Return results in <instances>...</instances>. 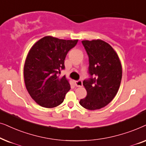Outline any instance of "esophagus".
<instances>
[{"mask_svg":"<svg viewBox=\"0 0 146 146\" xmlns=\"http://www.w3.org/2000/svg\"><path fill=\"white\" fill-rule=\"evenodd\" d=\"M75 86H77V87H82L83 86L82 81H81V80L75 81Z\"/></svg>","mask_w":146,"mask_h":146,"instance_id":"34e87169","label":"esophagus"}]
</instances>
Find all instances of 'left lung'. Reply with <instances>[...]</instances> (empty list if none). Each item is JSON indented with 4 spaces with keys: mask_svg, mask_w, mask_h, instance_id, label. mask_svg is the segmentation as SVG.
Returning a JSON list of instances; mask_svg holds the SVG:
<instances>
[{
    "mask_svg": "<svg viewBox=\"0 0 146 146\" xmlns=\"http://www.w3.org/2000/svg\"><path fill=\"white\" fill-rule=\"evenodd\" d=\"M81 42L89 57L91 77L83 81L87 96L79 104L87 110H100L110 104L119 90L122 77L121 61L115 50L104 40Z\"/></svg>",
    "mask_w": 146,
    "mask_h": 146,
    "instance_id": "1",
    "label": "left lung"
}]
</instances>
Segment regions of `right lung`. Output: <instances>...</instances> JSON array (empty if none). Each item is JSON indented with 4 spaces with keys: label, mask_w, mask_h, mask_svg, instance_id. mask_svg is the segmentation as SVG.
<instances>
[{
    "label": "right lung",
    "mask_w": 146,
    "mask_h": 146,
    "mask_svg": "<svg viewBox=\"0 0 146 146\" xmlns=\"http://www.w3.org/2000/svg\"><path fill=\"white\" fill-rule=\"evenodd\" d=\"M78 40H64L46 36L29 50L25 62L23 74L26 88L39 106L55 108L61 104L71 87L65 76L58 73L65 69V59Z\"/></svg>",
    "instance_id": "right-lung-1"
}]
</instances>
